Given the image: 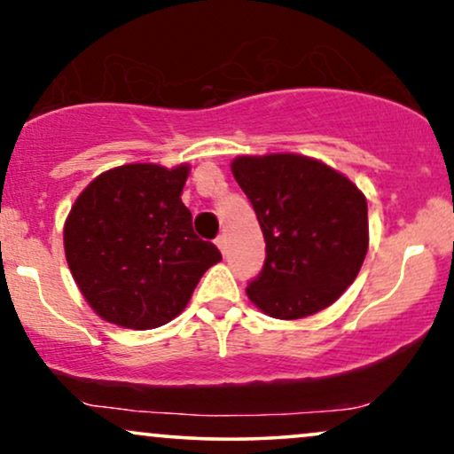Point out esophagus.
Returning a JSON list of instances; mask_svg holds the SVG:
<instances>
[{"instance_id": "esophagus-1", "label": "esophagus", "mask_w": 454, "mask_h": 454, "mask_svg": "<svg viewBox=\"0 0 454 454\" xmlns=\"http://www.w3.org/2000/svg\"><path fill=\"white\" fill-rule=\"evenodd\" d=\"M215 242H216V246H218V248H221V253H223V254H225V253H227V238H225V236H223V233H221V236H218V238L215 239Z\"/></svg>"}]
</instances>
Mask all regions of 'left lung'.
<instances>
[{
    "label": "left lung",
    "instance_id": "8db88e82",
    "mask_svg": "<svg viewBox=\"0 0 454 454\" xmlns=\"http://www.w3.org/2000/svg\"><path fill=\"white\" fill-rule=\"evenodd\" d=\"M231 172L259 218L265 265L246 288L278 320L333 305L368 250L366 198L349 178L296 153L239 155Z\"/></svg>",
    "mask_w": 454,
    "mask_h": 454
}]
</instances>
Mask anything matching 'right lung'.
<instances>
[{"label": "right lung", "mask_w": 454, "mask_h": 454, "mask_svg": "<svg viewBox=\"0 0 454 454\" xmlns=\"http://www.w3.org/2000/svg\"><path fill=\"white\" fill-rule=\"evenodd\" d=\"M189 166L126 164L103 172L65 223L69 270L103 320L149 330L176 317L206 270L223 259L195 236L181 201Z\"/></svg>", "instance_id": "add662e5"}]
</instances>
